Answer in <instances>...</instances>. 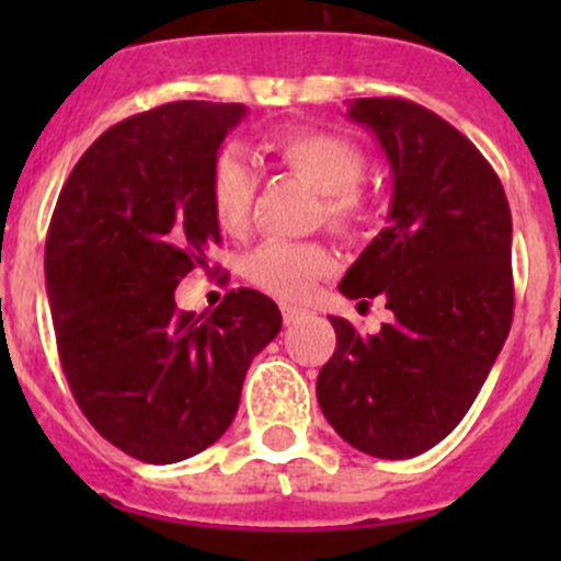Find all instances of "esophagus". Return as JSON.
Here are the masks:
<instances>
[{"label":"esophagus","mask_w":561,"mask_h":561,"mask_svg":"<svg viewBox=\"0 0 561 561\" xmlns=\"http://www.w3.org/2000/svg\"><path fill=\"white\" fill-rule=\"evenodd\" d=\"M282 320H285V325H290V322H296L298 317H301L304 312L298 307H293V304H282Z\"/></svg>","instance_id":"obj_1"}]
</instances>
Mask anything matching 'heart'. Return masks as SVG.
Wrapping results in <instances>:
<instances>
[{
	"instance_id": "1",
	"label": "heart",
	"mask_w": 561,
	"mask_h": 561,
	"mask_svg": "<svg viewBox=\"0 0 561 561\" xmlns=\"http://www.w3.org/2000/svg\"><path fill=\"white\" fill-rule=\"evenodd\" d=\"M271 151L290 173L301 175L322 195V217L336 233H358L371 219V201L360 181L366 173V154L355 140L328 129L298 127L271 140ZM257 173L244 151L228 146L217 154L208 181L211 211L219 228L241 236L249 225ZM247 276L263 290L279 298H307L314 282L333 268L325 247L301 241H265L247 257Z\"/></svg>"
}]
</instances>
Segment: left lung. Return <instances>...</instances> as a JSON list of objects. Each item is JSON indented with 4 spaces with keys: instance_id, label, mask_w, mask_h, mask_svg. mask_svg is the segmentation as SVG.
<instances>
[{
    "instance_id": "8db88e82",
    "label": "left lung",
    "mask_w": 561,
    "mask_h": 561,
    "mask_svg": "<svg viewBox=\"0 0 561 561\" xmlns=\"http://www.w3.org/2000/svg\"><path fill=\"white\" fill-rule=\"evenodd\" d=\"M366 124L393 173L390 225L339 290L393 320L360 336L331 317L336 350L317 401L339 437L377 458L443 443L483 388L513 322V219L500 175L454 124L401 98H364Z\"/></svg>"
}]
</instances>
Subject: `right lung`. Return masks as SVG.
<instances>
[{"instance_id": "right-lung-1", "label": "right lung", "mask_w": 561, "mask_h": 561, "mask_svg": "<svg viewBox=\"0 0 561 561\" xmlns=\"http://www.w3.org/2000/svg\"><path fill=\"white\" fill-rule=\"evenodd\" d=\"M239 103L181 100L105 129L72 168L45 239V287L72 396L146 463H173L233 423L254 355L279 333L268 296L230 290L181 312L175 287L222 241L208 181Z\"/></svg>"}]
</instances>
